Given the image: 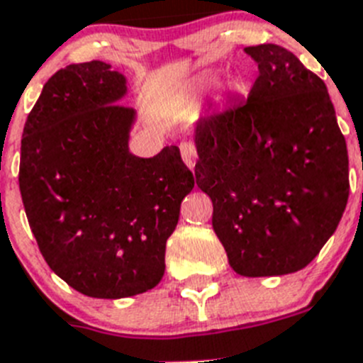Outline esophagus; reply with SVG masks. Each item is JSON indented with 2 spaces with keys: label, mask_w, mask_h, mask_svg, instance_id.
<instances>
[{
  "label": "esophagus",
  "mask_w": 363,
  "mask_h": 363,
  "mask_svg": "<svg viewBox=\"0 0 363 363\" xmlns=\"http://www.w3.org/2000/svg\"><path fill=\"white\" fill-rule=\"evenodd\" d=\"M179 152H182V158H184L185 165L194 171V167H196V147L192 145L191 142H184L179 143Z\"/></svg>",
  "instance_id": "obj_1"
}]
</instances>
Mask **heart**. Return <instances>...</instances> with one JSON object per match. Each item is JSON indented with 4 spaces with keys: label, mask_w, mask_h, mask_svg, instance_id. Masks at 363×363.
I'll use <instances>...</instances> for the list:
<instances>
[{
    "label": "heart",
    "mask_w": 363,
    "mask_h": 363,
    "mask_svg": "<svg viewBox=\"0 0 363 363\" xmlns=\"http://www.w3.org/2000/svg\"><path fill=\"white\" fill-rule=\"evenodd\" d=\"M216 85V78H213V76H203V78L196 79V91H207V89H211V86ZM238 94V86L236 85H229L223 89V96H227V98H230V96H236Z\"/></svg>",
    "instance_id": "b5f03b06"
}]
</instances>
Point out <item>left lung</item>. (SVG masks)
I'll return each mask as SVG.
<instances>
[{
  "label": "left lung",
  "mask_w": 363,
  "mask_h": 363,
  "mask_svg": "<svg viewBox=\"0 0 363 363\" xmlns=\"http://www.w3.org/2000/svg\"><path fill=\"white\" fill-rule=\"evenodd\" d=\"M258 63L245 104L194 123L196 185L242 277L291 274L316 258L349 198L345 138L322 79L278 45L243 49Z\"/></svg>",
  "instance_id": "1"
}]
</instances>
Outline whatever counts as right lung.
<instances>
[{
    "mask_svg": "<svg viewBox=\"0 0 363 363\" xmlns=\"http://www.w3.org/2000/svg\"><path fill=\"white\" fill-rule=\"evenodd\" d=\"M125 74L105 62L57 70L28 114L19 191L49 267L91 298L136 296L160 284L165 243L194 187L179 149L130 152Z\"/></svg>",
    "mask_w": 363,
    "mask_h": 363,
    "instance_id": "obj_1",
    "label": "right lung"
}]
</instances>
